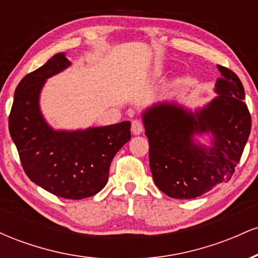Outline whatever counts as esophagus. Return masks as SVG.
<instances>
[{
    "label": "esophagus",
    "mask_w": 258,
    "mask_h": 258,
    "mask_svg": "<svg viewBox=\"0 0 258 258\" xmlns=\"http://www.w3.org/2000/svg\"><path fill=\"white\" fill-rule=\"evenodd\" d=\"M131 130H132L133 135H136V136H138V135H141V133H143V131H144V126H143V123H142V121H139V120H133V121H132Z\"/></svg>",
    "instance_id": "obj_1"
}]
</instances>
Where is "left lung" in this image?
<instances>
[{
	"instance_id": "1",
	"label": "left lung",
	"mask_w": 258,
	"mask_h": 258,
	"mask_svg": "<svg viewBox=\"0 0 258 258\" xmlns=\"http://www.w3.org/2000/svg\"><path fill=\"white\" fill-rule=\"evenodd\" d=\"M217 68L216 97L201 109L159 102L142 114L154 183L173 199H195L228 182L250 136L251 115L241 81L232 70ZM203 134L212 135V146L195 141Z\"/></svg>"
}]
</instances>
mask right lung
Returning <instances> with one entry per match:
<instances>
[{"label": "right lung", "instance_id": "obj_1", "mask_svg": "<svg viewBox=\"0 0 258 258\" xmlns=\"http://www.w3.org/2000/svg\"><path fill=\"white\" fill-rule=\"evenodd\" d=\"M70 65L65 53H58L28 74L14 92L8 126L26 176L57 197L79 200L104 188L115 154L131 139V122L52 128L41 112L40 94L47 79Z\"/></svg>", "mask_w": 258, "mask_h": 258}]
</instances>
